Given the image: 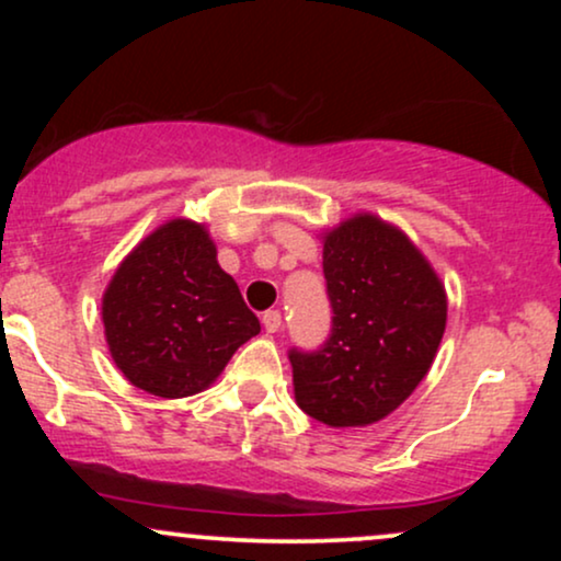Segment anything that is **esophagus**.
Segmentation results:
<instances>
[{
	"label": "esophagus",
	"mask_w": 561,
	"mask_h": 561,
	"mask_svg": "<svg viewBox=\"0 0 561 561\" xmlns=\"http://www.w3.org/2000/svg\"><path fill=\"white\" fill-rule=\"evenodd\" d=\"M261 321H263V330H266L268 334H274V332H279V327H282V313L279 311H266L261 317Z\"/></svg>",
	"instance_id": "34e87169"
}]
</instances>
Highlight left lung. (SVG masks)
Returning a JSON list of instances; mask_svg holds the SVG:
<instances>
[{"label": "left lung", "mask_w": 561, "mask_h": 561, "mask_svg": "<svg viewBox=\"0 0 561 561\" xmlns=\"http://www.w3.org/2000/svg\"><path fill=\"white\" fill-rule=\"evenodd\" d=\"M330 337L293 347L295 401L330 427H364L396 411L433 364L446 330V289L403 231L375 216L324 240Z\"/></svg>", "instance_id": "8db88e82"}]
</instances>
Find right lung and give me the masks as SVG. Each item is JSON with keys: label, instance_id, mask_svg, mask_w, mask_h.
I'll list each match as a JSON object with an SVG mask.
<instances>
[{"label": "right lung", "instance_id": "1", "mask_svg": "<svg viewBox=\"0 0 561 561\" xmlns=\"http://www.w3.org/2000/svg\"><path fill=\"white\" fill-rule=\"evenodd\" d=\"M102 321L124 377L158 398L205 390L261 332L237 282L218 266L208 231L184 218L152 231L121 263Z\"/></svg>", "mask_w": 561, "mask_h": 561}]
</instances>
